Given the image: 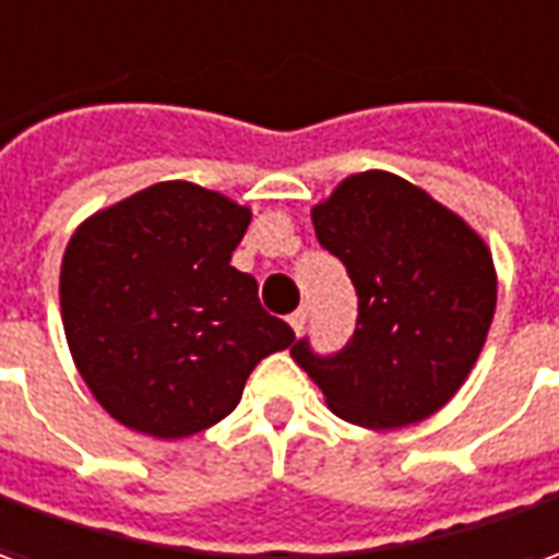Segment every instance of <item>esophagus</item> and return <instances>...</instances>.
Returning <instances> with one entry per match:
<instances>
[{"label":"esophagus","mask_w":559,"mask_h":559,"mask_svg":"<svg viewBox=\"0 0 559 559\" xmlns=\"http://www.w3.org/2000/svg\"><path fill=\"white\" fill-rule=\"evenodd\" d=\"M287 320H290L293 333L299 335V333H302V330H306V323H308V308H306V306H299Z\"/></svg>","instance_id":"esophagus-1"}]
</instances>
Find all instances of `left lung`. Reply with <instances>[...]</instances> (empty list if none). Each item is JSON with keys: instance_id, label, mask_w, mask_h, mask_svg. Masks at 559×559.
Instances as JSON below:
<instances>
[{"instance_id": "8db88e82", "label": "left lung", "mask_w": 559, "mask_h": 559, "mask_svg": "<svg viewBox=\"0 0 559 559\" xmlns=\"http://www.w3.org/2000/svg\"><path fill=\"white\" fill-rule=\"evenodd\" d=\"M318 241L360 296L335 357L296 342L290 357L330 412L366 429L412 427L469 378L497 311V266L463 217L393 171H357L311 209Z\"/></svg>"}]
</instances>
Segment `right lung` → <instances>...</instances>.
Here are the masks:
<instances>
[{"label": "right lung", "mask_w": 559, "mask_h": 559, "mask_svg": "<svg viewBox=\"0 0 559 559\" xmlns=\"http://www.w3.org/2000/svg\"><path fill=\"white\" fill-rule=\"evenodd\" d=\"M251 209L190 181H159L72 233L60 266L66 342L117 424L187 439L224 420L253 366L293 345L257 281L229 266Z\"/></svg>", "instance_id": "right-lung-1"}]
</instances>
